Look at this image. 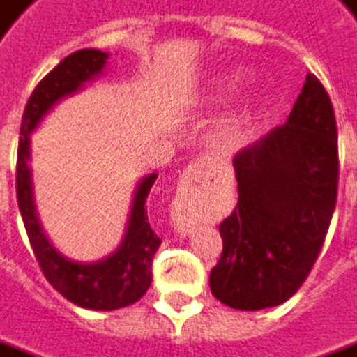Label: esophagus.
<instances>
[{
	"instance_id": "esophagus-1",
	"label": "esophagus",
	"mask_w": 357,
	"mask_h": 357,
	"mask_svg": "<svg viewBox=\"0 0 357 357\" xmlns=\"http://www.w3.org/2000/svg\"><path fill=\"white\" fill-rule=\"evenodd\" d=\"M208 181V167L204 163H190L184 171L183 178H181V194L176 200V220L183 227H190L196 221V213H194L192 206V194L200 190Z\"/></svg>"
}]
</instances>
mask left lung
Here are the masks:
<instances>
[{
	"mask_svg": "<svg viewBox=\"0 0 357 357\" xmlns=\"http://www.w3.org/2000/svg\"><path fill=\"white\" fill-rule=\"evenodd\" d=\"M239 200L220 223L210 289L241 311L282 305L309 276L338 196V130L328 93L307 73L286 124L233 159Z\"/></svg>",
	"mask_w": 357,
	"mask_h": 357,
	"instance_id": "1",
	"label": "left lung"
}]
</instances>
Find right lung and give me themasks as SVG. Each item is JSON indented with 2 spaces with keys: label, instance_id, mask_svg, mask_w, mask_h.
<instances>
[{
  "label": "right lung",
  "instance_id": "obj_1",
  "mask_svg": "<svg viewBox=\"0 0 357 357\" xmlns=\"http://www.w3.org/2000/svg\"><path fill=\"white\" fill-rule=\"evenodd\" d=\"M107 58L108 54L93 48L73 52L34 87L21 120V137L15 171L17 202L21 218L33 247L34 258L43 270L44 278L71 303L95 311H112L132 305L146 296L147 287L151 286V262L155 250L161 245V239L149 225L146 202L157 174H149L137 188L126 239L120 245V249L107 260L95 264H81L61 257L44 237L34 213L31 171L26 161L29 134L44 116V112L56 100L77 91L85 81L93 79L97 73H100L107 63Z\"/></svg>",
  "mask_w": 357,
  "mask_h": 357
}]
</instances>
